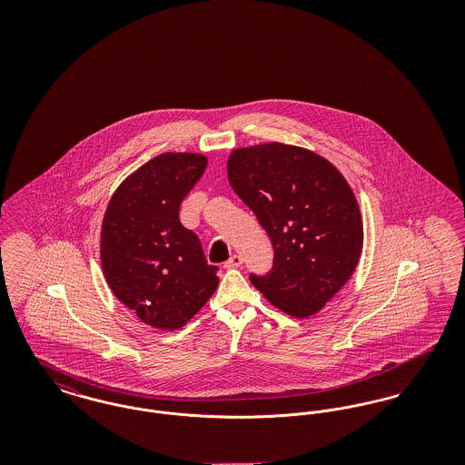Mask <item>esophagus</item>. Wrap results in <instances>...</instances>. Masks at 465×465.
<instances>
[{
    "mask_svg": "<svg viewBox=\"0 0 465 465\" xmlns=\"http://www.w3.org/2000/svg\"><path fill=\"white\" fill-rule=\"evenodd\" d=\"M242 265V258L239 254H233L228 262H224V268H237Z\"/></svg>",
    "mask_w": 465,
    "mask_h": 465,
    "instance_id": "obj_1",
    "label": "esophagus"
}]
</instances>
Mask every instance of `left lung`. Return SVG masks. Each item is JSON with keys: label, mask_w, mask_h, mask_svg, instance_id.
Wrapping results in <instances>:
<instances>
[{"label": "left lung", "mask_w": 465, "mask_h": 465, "mask_svg": "<svg viewBox=\"0 0 465 465\" xmlns=\"http://www.w3.org/2000/svg\"><path fill=\"white\" fill-rule=\"evenodd\" d=\"M228 179L273 247V265L251 273L252 286L289 315L319 312L351 279L362 249L347 181L326 158L281 143L235 150Z\"/></svg>", "instance_id": "1"}]
</instances>
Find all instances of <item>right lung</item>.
<instances>
[{"label":"right lung","mask_w":465,"mask_h":465,"mask_svg":"<svg viewBox=\"0 0 465 465\" xmlns=\"http://www.w3.org/2000/svg\"><path fill=\"white\" fill-rule=\"evenodd\" d=\"M207 167L197 153H162L127 177L110 200L101 260L114 296L160 330L184 326L218 288L199 237L179 207Z\"/></svg>","instance_id":"obj_1"}]
</instances>
